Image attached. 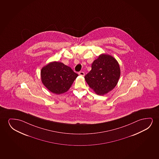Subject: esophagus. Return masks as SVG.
Instances as JSON below:
<instances>
[{"mask_svg":"<svg viewBox=\"0 0 159 159\" xmlns=\"http://www.w3.org/2000/svg\"><path fill=\"white\" fill-rule=\"evenodd\" d=\"M79 74L81 75V76H84L85 75V73L84 72H79Z\"/></svg>","mask_w":159,"mask_h":159,"instance_id":"34e87169","label":"esophagus"}]
</instances>
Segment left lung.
<instances>
[{
  "instance_id": "left-lung-1",
  "label": "left lung",
  "mask_w": 159,
  "mask_h": 159,
  "mask_svg": "<svg viewBox=\"0 0 159 159\" xmlns=\"http://www.w3.org/2000/svg\"><path fill=\"white\" fill-rule=\"evenodd\" d=\"M120 75L118 61L112 56L100 54L92 64V69L85 76L89 87L98 95L103 96L117 84Z\"/></svg>"
}]
</instances>
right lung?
Listing matches in <instances>:
<instances>
[{
  "label": "right lung",
  "mask_w": 159,
  "mask_h": 159,
  "mask_svg": "<svg viewBox=\"0 0 159 159\" xmlns=\"http://www.w3.org/2000/svg\"><path fill=\"white\" fill-rule=\"evenodd\" d=\"M78 74L60 62L53 61L42 67V83L53 93H64L68 91Z\"/></svg>",
  "instance_id": "add662e5"
}]
</instances>
